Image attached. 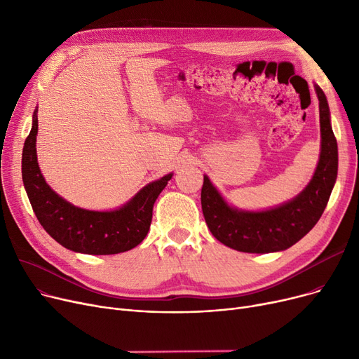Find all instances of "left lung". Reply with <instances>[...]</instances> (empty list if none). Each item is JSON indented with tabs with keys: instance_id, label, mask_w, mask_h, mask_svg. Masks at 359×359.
I'll list each match as a JSON object with an SVG mask.
<instances>
[{
	"instance_id": "obj_1",
	"label": "left lung",
	"mask_w": 359,
	"mask_h": 359,
	"mask_svg": "<svg viewBox=\"0 0 359 359\" xmlns=\"http://www.w3.org/2000/svg\"><path fill=\"white\" fill-rule=\"evenodd\" d=\"M320 111L322 151L313 179L294 199L266 211H243L230 206L208 176L201 192L202 212L212 236L225 246L244 253H272L291 248L322 217L337 176V144L323 90L316 86Z\"/></svg>"
}]
</instances>
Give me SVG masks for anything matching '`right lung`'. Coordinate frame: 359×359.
Listing matches in <instances>:
<instances>
[{"label":"right lung","mask_w":359,"mask_h":359,"mask_svg":"<svg viewBox=\"0 0 359 359\" xmlns=\"http://www.w3.org/2000/svg\"><path fill=\"white\" fill-rule=\"evenodd\" d=\"M36 135L37 109L23 147L22 175L33 212L46 233L65 249L86 255H116L138 246L149 230L154 202L173 173L148 183L115 211L83 210L55 194L45 182L37 164Z\"/></svg>","instance_id":"add662e5"}]
</instances>
